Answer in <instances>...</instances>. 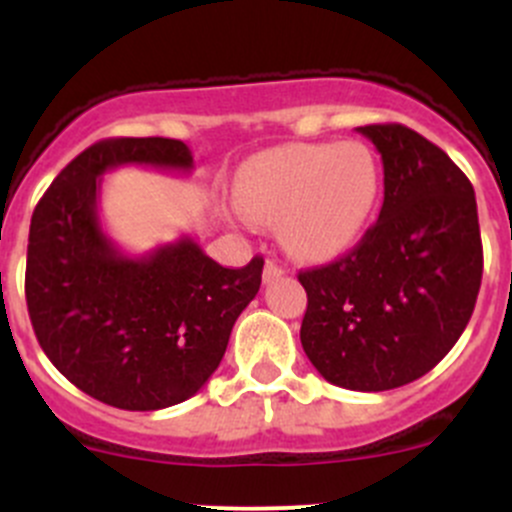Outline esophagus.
Wrapping results in <instances>:
<instances>
[{"label": "esophagus", "instance_id": "34e87169", "mask_svg": "<svg viewBox=\"0 0 512 512\" xmlns=\"http://www.w3.org/2000/svg\"><path fill=\"white\" fill-rule=\"evenodd\" d=\"M282 275H285V270H282L275 260H267L265 272H262V280H265V285H272V282L280 280Z\"/></svg>", "mask_w": 512, "mask_h": 512}]
</instances>
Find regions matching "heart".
<instances>
[{
  "mask_svg": "<svg viewBox=\"0 0 512 512\" xmlns=\"http://www.w3.org/2000/svg\"><path fill=\"white\" fill-rule=\"evenodd\" d=\"M237 210L277 225L287 255L327 262L364 237L381 200V168L359 141L289 143L250 158L232 185Z\"/></svg>",
  "mask_w": 512,
  "mask_h": 512,
  "instance_id": "1",
  "label": "heart"
}]
</instances>
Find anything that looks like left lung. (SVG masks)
<instances>
[{
    "label": "left lung",
    "instance_id": "1",
    "mask_svg": "<svg viewBox=\"0 0 512 512\" xmlns=\"http://www.w3.org/2000/svg\"><path fill=\"white\" fill-rule=\"evenodd\" d=\"M384 205L359 245L299 272L302 339L342 389L389 391L421 379L458 342L483 277L476 193L446 153L401 123H371Z\"/></svg>",
    "mask_w": 512,
    "mask_h": 512
}]
</instances>
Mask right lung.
Masks as SVG:
<instances>
[{
  "mask_svg": "<svg viewBox=\"0 0 512 512\" xmlns=\"http://www.w3.org/2000/svg\"><path fill=\"white\" fill-rule=\"evenodd\" d=\"M118 165L190 170L193 156L175 138H108L79 153L34 208L24 292L41 349L71 384L116 409L158 411L218 369L265 260L230 270L193 237L123 255L96 210L101 175Z\"/></svg>",
  "mask_w": 512,
  "mask_h": 512,
  "instance_id": "obj_1",
  "label": "right lung"
}]
</instances>
